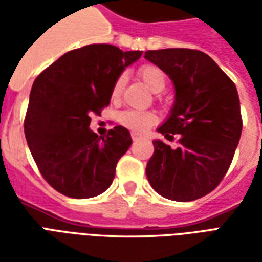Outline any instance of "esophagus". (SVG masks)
Returning <instances> with one entry per match:
<instances>
[{
    "mask_svg": "<svg viewBox=\"0 0 262 262\" xmlns=\"http://www.w3.org/2000/svg\"><path fill=\"white\" fill-rule=\"evenodd\" d=\"M140 137H142V135H139V133H136V132H132V139H133V142L139 140Z\"/></svg>",
    "mask_w": 262,
    "mask_h": 262,
    "instance_id": "obj_1",
    "label": "esophagus"
}]
</instances>
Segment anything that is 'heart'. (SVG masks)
I'll list each match as a JSON object with an SVG mask.
<instances>
[{
	"instance_id": "1",
	"label": "heart",
	"mask_w": 262,
	"mask_h": 262,
	"mask_svg": "<svg viewBox=\"0 0 262 262\" xmlns=\"http://www.w3.org/2000/svg\"><path fill=\"white\" fill-rule=\"evenodd\" d=\"M139 75L150 91L161 92L167 84V78L163 70L153 64H146L140 67ZM125 85V75H119L112 86V98H118ZM120 125L133 132H144L150 126L157 122V115L150 111H137V109H126L118 115Z\"/></svg>"
}]
</instances>
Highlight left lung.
I'll use <instances>...</instances> for the list:
<instances>
[{
	"instance_id": "1",
	"label": "left lung",
	"mask_w": 262,
	"mask_h": 262,
	"mask_svg": "<svg viewBox=\"0 0 262 262\" xmlns=\"http://www.w3.org/2000/svg\"><path fill=\"white\" fill-rule=\"evenodd\" d=\"M144 59L164 71L176 88L170 115L157 132L180 146L154 140L146 167L161 196L189 202L208 195L223 180L242 136L240 99L234 82L208 54L192 49L147 50Z\"/></svg>"
}]
</instances>
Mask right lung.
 Returning <instances> with one entry per match:
<instances>
[{
    "mask_svg": "<svg viewBox=\"0 0 262 262\" xmlns=\"http://www.w3.org/2000/svg\"><path fill=\"white\" fill-rule=\"evenodd\" d=\"M142 53L88 45L67 52L36 77L25 136L40 174L57 192L85 199L111 187L118 161L130 147V133L115 126L98 137L90 115L108 106L115 80Z\"/></svg>",
    "mask_w": 262,
    "mask_h": 262,
    "instance_id": "right-lung-1",
    "label": "right lung"
}]
</instances>
